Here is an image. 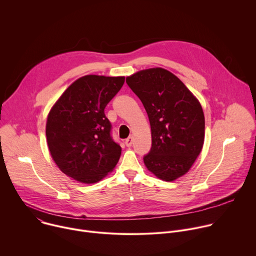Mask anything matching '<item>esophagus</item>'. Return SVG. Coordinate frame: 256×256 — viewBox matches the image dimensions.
<instances>
[{
  "label": "esophagus",
  "mask_w": 256,
  "mask_h": 256,
  "mask_svg": "<svg viewBox=\"0 0 256 256\" xmlns=\"http://www.w3.org/2000/svg\"><path fill=\"white\" fill-rule=\"evenodd\" d=\"M132 140H134L132 136H128V138L126 140V147H130V146L132 144Z\"/></svg>",
  "instance_id": "34e87169"
}]
</instances>
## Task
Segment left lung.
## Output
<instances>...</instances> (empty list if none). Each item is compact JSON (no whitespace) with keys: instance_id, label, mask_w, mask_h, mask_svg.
<instances>
[{"instance_id":"1","label":"left lung","mask_w":256,"mask_h":256,"mask_svg":"<svg viewBox=\"0 0 256 256\" xmlns=\"http://www.w3.org/2000/svg\"><path fill=\"white\" fill-rule=\"evenodd\" d=\"M126 83L149 116L152 148L144 157L147 169L164 181L186 174L202 150L204 116L198 99L163 68L138 70Z\"/></svg>"}]
</instances>
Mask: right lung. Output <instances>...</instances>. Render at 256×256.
I'll return each instance as SVG.
<instances>
[{"instance_id":"right-lung-1","label":"right lung","mask_w":256,"mask_h":256,"mask_svg":"<svg viewBox=\"0 0 256 256\" xmlns=\"http://www.w3.org/2000/svg\"><path fill=\"white\" fill-rule=\"evenodd\" d=\"M124 77L86 75L72 83L50 108L46 134L52 160L66 175L92 184L116 166L122 148L110 136L104 108Z\"/></svg>"}]
</instances>
